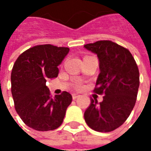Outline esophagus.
I'll return each instance as SVG.
<instances>
[{"label": "esophagus", "instance_id": "esophagus-1", "mask_svg": "<svg viewBox=\"0 0 151 151\" xmlns=\"http://www.w3.org/2000/svg\"><path fill=\"white\" fill-rule=\"evenodd\" d=\"M79 96H80V95H79V94H75V93H74V94H72V98L74 99V100H75V99H76V98H78Z\"/></svg>", "mask_w": 151, "mask_h": 151}]
</instances>
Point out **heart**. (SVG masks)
Returning <instances> with one entry per match:
<instances>
[{"instance_id":"obj_1","label":"heart","mask_w":151,"mask_h":151,"mask_svg":"<svg viewBox=\"0 0 151 151\" xmlns=\"http://www.w3.org/2000/svg\"><path fill=\"white\" fill-rule=\"evenodd\" d=\"M82 87H83V86L81 84V82L80 81H77L76 82V84H75V88L77 89V90H80V89H81Z\"/></svg>"}]
</instances>
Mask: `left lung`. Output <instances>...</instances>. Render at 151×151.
I'll list each match as a JSON object with an SVG mask.
<instances>
[{"instance_id": "obj_1", "label": "left lung", "mask_w": 151, "mask_h": 151, "mask_svg": "<svg viewBox=\"0 0 151 151\" xmlns=\"http://www.w3.org/2000/svg\"><path fill=\"white\" fill-rule=\"evenodd\" d=\"M84 47L98 57L100 73L94 92L104 96L101 102L91 99L85 121L93 130L111 132L124 123L135 105L139 69L130 52L112 41L101 40Z\"/></svg>"}]
</instances>
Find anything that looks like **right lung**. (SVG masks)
<instances>
[{"label":"right lung","instance_id":"1","mask_svg":"<svg viewBox=\"0 0 151 151\" xmlns=\"http://www.w3.org/2000/svg\"><path fill=\"white\" fill-rule=\"evenodd\" d=\"M70 49L51 44L37 45L19 55L12 75L15 109L23 123L38 131L59 128L72 96L63 91L53 98L46 86L48 79L58 76V66Z\"/></svg>","mask_w":151,"mask_h":151}]
</instances>
